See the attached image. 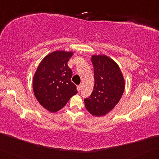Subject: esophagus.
Listing matches in <instances>:
<instances>
[{
    "instance_id": "obj_1",
    "label": "esophagus",
    "mask_w": 159,
    "mask_h": 159,
    "mask_svg": "<svg viewBox=\"0 0 159 159\" xmlns=\"http://www.w3.org/2000/svg\"><path fill=\"white\" fill-rule=\"evenodd\" d=\"M81 89H82V86H81V85H79V86H77V89L78 92H80V91H81Z\"/></svg>"
}]
</instances>
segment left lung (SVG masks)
Instances as JSON below:
<instances>
[{"instance_id":"obj_1","label":"left lung","mask_w":159,"mask_h":159,"mask_svg":"<svg viewBox=\"0 0 159 159\" xmlns=\"http://www.w3.org/2000/svg\"><path fill=\"white\" fill-rule=\"evenodd\" d=\"M94 85L89 98L84 99L87 110L95 116L111 111L124 93L125 82L119 65L107 55H92Z\"/></svg>"}]
</instances>
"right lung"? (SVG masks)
Returning a JSON list of instances; mask_svg holds the SVG:
<instances>
[{"instance_id": "1", "label": "right lung", "mask_w": 159, "mask_h": 159, "mask_svg": "<svg viewBox=\"0 0 159 159\" xmlns=\"http://www.w3.org/2000/svg\"><path fill=\"white\" fill-rule=\"evenodd\" d=\"M72 52L54 51L41 61L34 75V94L42 106L50 112L59 111L77 93L71 82L72 72L67 62Z\"/></svg>"}]
</instances>
